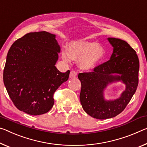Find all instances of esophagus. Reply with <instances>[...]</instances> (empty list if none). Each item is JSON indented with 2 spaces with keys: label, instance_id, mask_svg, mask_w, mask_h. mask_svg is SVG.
I'll return each mask as SVG.
<instances>
[{
  "label": "esophagus",
  "instance_id": "obj_1",
  "mask_svg": "<svg viewBox=\"0 0 147 147\" xmlns=\"http://www.w3.org/2000/svg\"><path fill=\"white\" fill-rule=\"evenodd\" d=\"M76 75H77V73L75 71H71L69 74V77L70 78H74L76 77Z\"/></svg>",
  "mask_w": 147,
  "mask_h": 147
}]
</instances>
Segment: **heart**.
I'll return each instance as SVG.
<instances>
[{
  "label": "heart",
  "instance_id": "b5f03b06",
  "mask_svg": "<svg viewBox=\"0 0 147 147\" xmlns=\"http://www.w3.org/2000/svg\"><path fill=\"white\" fill-rule=\"evenodd\" d=\"M104 55V49L96 43L88 41H76L70 44L68 53L63 52L62 57L69 61L70 58L80 61L81 67L84 69H92L99 61Z\"/></svg>",
  "mask_w": 147,
  "mask_h": 147
}]
</instances>
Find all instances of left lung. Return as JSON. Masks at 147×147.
<instances>
[{"instance_id": "1", "label": "left lung", "mask_w": 147, "mask_h": 147, "mask_svg": "<svg viewBox=\"0 0 147 147\" xmlns=\"http://www.w3.org/2000/svg\"><path fill=\"white\" fill-rule=\"evenodd\" d=\"M113 46L111 59L88 73H79L81 82L80 103L88 115L97 119L111 118L119 115L136 93L139 82V61L136 52L127 42L119 38H109ZM119 74L120 76H113ZM122 80L126 90L120 98L105 101L103 91L109 83Z\"/></svg>"}]
</instances>
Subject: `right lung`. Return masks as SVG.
I'll list each match as a JSON object with an SVG mask.
<instances>
[{
    "instance_id": "add662e5",
    "label": "right lung",
    "mask_w": 147,
    "mask_h": 147,
    "mask_svg": "<svg viewBox=\"0 0 147 147\" xmlns=\"http://www.w3.org/2000/svg\"><path fill=\"white\" fill-rule=\"evenodd\" d=\"M60 46L55 34L29 32L13 43L6 57L3 80L7 92L20 111L31 115L45 114L54 104L53 94L68 80L55 65Z\"/></svg>"
}]
</instances>
